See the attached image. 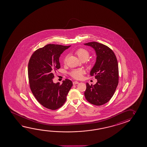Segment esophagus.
I'll return each mask as SVG.
<instances>
[{"mask_svg": "<svg viewBox=\"0 0 147 147\" xmlns=\"http://www.w3.org/2000/svg\"><path fill=\"white\" fill-rule=\"evenodd\" d=\"M78 83H79L78 81H74L73 82V84L74 85L77 84H78Z\"/></svg>", "mask_w": 147, "mask_h": 147, "instance_id": "esophagus-1", "label": "esophagus"}]
</instances>
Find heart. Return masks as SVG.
Wrapping results in <instances>:
<instances>
[{"mask_svg":"<svg viewBox=\"0 0 147 147\" xmlns=\"http://www.w3.org/2000/svg\"><path fill=\"white\" fill-rule=\"evenodd\" d=\"M76 55L81 60H86L90 57V52L84 48H80L76 51ZM67 60V56L66 55L64 57L63 61L66 63ZM84 73V70L82 69H74L70 72V75L75 79H80L82 77V75Z\"/></svg>","mask_w":147,"mask_h":147,"instance_id":"obj_1","label":"heart"}]
</instances>
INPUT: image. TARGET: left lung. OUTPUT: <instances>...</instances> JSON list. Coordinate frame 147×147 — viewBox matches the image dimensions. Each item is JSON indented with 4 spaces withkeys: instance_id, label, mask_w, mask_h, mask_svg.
Wrapping results in <instances>:
<instances>
[{
    "instance_id": "1",
    "label": "left lung",
    "mask_w": 147,
    "mask_h": 147,
    "mask_svg": "<svg viewBox=\"0 0 147 147\" xmlns=\"http://www.w3.org/2000/svg\"><path fill=\"white\" fill-rule=\"evenodd\" d=\"M84 45L92 47L96 52L97 59L90 75L95 76V85L86 83L84 95L88 102L99 106L110 101L114 94L119 80L117 58L113 50L106 45L92 42Z\"/></svg>"
}]
</instances>
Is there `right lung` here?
<instances>
[{
    "label": "right lung",
    "instance_id": "right-lung-1",
    "mask_svg": "<svg viewBox=\"0 0 147 147\" xmlns=\"http://www.w3.org/2000/svg\"><path fill=\"white\" fill-rule=\"evenodd\" d=\"M70 46L48 44L35 50L28 63L30 90L37 101L48 109L62 107L72 86V81L67 79L62 84L53 82L55 72L61 67L60 55Z\"/></svg>",
    "mask_w": 147,
    "mask_h": 147
}]
</instances>
